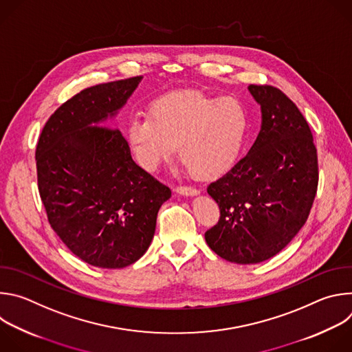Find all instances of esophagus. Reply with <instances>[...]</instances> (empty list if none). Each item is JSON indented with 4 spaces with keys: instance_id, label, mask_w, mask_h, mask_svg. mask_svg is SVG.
I'll use <instances>...</instances> for the list:
<instances>
[{
    "instance_id": "34e87169",
    "label": "esophagus",
    "mask_w": 352,
    "mask_h": 352,
    "mask_svg": "<svg viewBox=\"0 0 352 352\" xmlns=\"http://www.w3.org/2000/svg\"><path fill=\"white\" fill-rule=\"evenodd\" d=\"M175 192L179 195H184V196H195L199 193V190L193 186H177Z\"/></svg>"
}]
</instances>
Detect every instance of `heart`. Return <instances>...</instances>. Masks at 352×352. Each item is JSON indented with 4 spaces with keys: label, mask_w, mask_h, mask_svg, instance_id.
<instances>
[{
    "label": "heart",
    "mask_w": 352,
    "mask_h": 352,
    "mask_svg": "<svg viewBox=\"0 0 352 352\" xmlns=\"http://www.w3.org/2000/svg\"><path fill=\"white\" fill-rule=\"evenodd\" d=\"M250 126L239 98L204 90H175L157 97L147 114H136L126 128L136 162L155 171L178 153L199 179L216 178L239 159Z\"/></svg>",
    "instance_id": "b5f03b06"
}]
</instances>
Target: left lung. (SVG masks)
I'll use <instances>...</instances> for the list:
<instances>
[{
  "label": "left lung",
  "instance_id": "obj_1",
  "mask_svg": "<svg viewBox=\"0 0 352 352\" xmlns=\"http://www.w3.org/2000/svg\"><path fill=\"white\" fill-rule=\"evenodd\" d=\"M248 89L261 104L262 128L249 153L208 186L220 219L205 232L213 252L239 265L267 261L291 242L308 220L319 182L302 113L274 86Z\"/></svg>",
  "mask_w": 352,
  "mask_h": 352
}]
</instances>
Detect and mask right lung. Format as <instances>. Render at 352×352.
Segmentation results:
<instances>
[{
	"label": "right lung",
	"instance_id": "add662e5",
	"mask_svg": "<svg viewBox=\"0 0 352 352\" xmlns=\"http://www.w3.org/2000/svg\"><path fill=\"white\" fill-rule=\"evenodd\" d=\"M142 76L87 87L45 122L37 146V185L52 228L74 255L103 269L143 256L168 186L139 167L120 129L96 125L114 116Z\"/></svg>",
	"mask_w": 352,
	"mask_h": 352
}]
</instances>
